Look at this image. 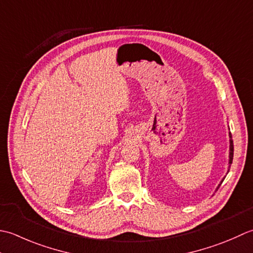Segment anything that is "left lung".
Returning <instances> with one entry per match:
<instances>
[{
    "label": "left lung",
    "mask_w": 253,
    "mask_h": 253,
    "mask_svg": "<svg viewBox=\"0 0 253 253\" xmlns=\"http://www.w3.org/2000/svg\"><path fill=\"white\" fill-rule=\"evenodd\" d=\"M233 157H234V143H233V138H231V133L229 132V159H228V169H227V173H228V171H229V168H230V166H231V164H233ZM225 177H226V176H225ZM225 177H224L223 179H221V181H220L219 184L217 185V188H216L215 192L217 191L218 188L220 187V184L223 183Z\"/></svg>",
    "instance_id": "obj_1"
}]
</instances>
